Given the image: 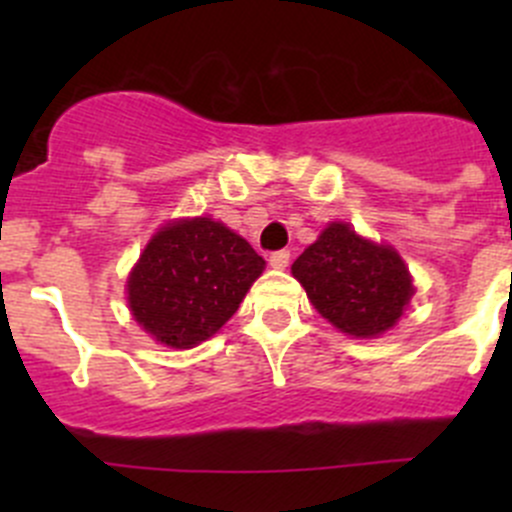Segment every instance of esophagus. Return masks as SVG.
<instances>
[{"mask_svg":"<svg viewBox=\"0 0 512 512\" xmlns=\"http://www.w3.org/2000/svg\"><path fill=\"white\" fill-rule=\"evenodd\" d=\"M270 265L275 267V270H285L289 265V252L287 250H277L270 255Z\"/></svg>","mask_w":512,"mask_h":512,"instance_id":"1","label":"esophagus"}]
</instances>
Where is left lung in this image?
Here are the masks:
<instances>
[{
  "label": "left lung",
  "mask_w": 512,
  "mask_h": 512,
  "mask_svg": "<svg viewBox=\"0 0 512 512\" xmlns=\"http://www.w3.org/2000/svg\"><path fill=\"white\" fill-rule=\"evenodd\" d=\"M292 275L324 319L352 337L389 332L414 297L399 252L364 240L347 223H329L294 260Z\"/></svg>",
  "instance_id": "left-lung-1"
}]
</instances>
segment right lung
Returning a JSON list of instances; mask_svg holds the SVG:
<instances>
[{"mask_svg":"<svg viewBox=\"0 0 512 512\" xmlns=\"http://www.w3.org/2000/svg\"><path fill=\"white\" fill-rule=\"evenodd\" d=\"M265 260L213 218L163 225L128 275V307L153 339L193 349L237 312Z\"/></svg>","mask_w":512,"mask_h":512,"instance_id":"1","label":"right lung"}]
</instances>
